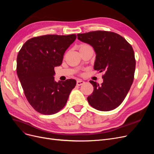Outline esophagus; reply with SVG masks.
<instances>
[{
    "mask_svg": "<svg viewBox=\"0 0 154 154\" xmlns=\"http://www.w3.org/2000/svg\"><path fill=\"white\" fill-rule=\"evenodd\" d=\"M84 83H85V82L83 80H78L76 82V85L78 86H80L83 84H84Z\"/></svg>",
    "mask_w": 154,
    "mask_h": 154,
    "instance_id": "34e87169",
    "label": "esophagus"
}]
</instances>
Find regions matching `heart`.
<instances>
[{
  "instance_id": "heart-1",
  "label": "heart",
  "mask_w": 154,
  "mask_h": 154,
  "mask_svg": "<svg viewBox=\"0 0 154 154\" xmlns=\"http://www.w3.org/2000/svg\"><path fill=\"white\" fill-rule=\"evenodd\" d=\"M91 48V46H89L88 45H87V44H82L80 45V48H79V49L80 50H83V49H87V48Z\"/></svg>"
}]
</instances>
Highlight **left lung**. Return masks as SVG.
Instances as JSON below:
<instances>
[{
    "mask_svg": "<svg viewBox=\"0 0 154 154\" xmlns=\"http://www.w3.org/2000/svg\"><path fill=\"white\" fill-rule=\"evenodd\" d=\"M77 36L79 40L94 48V69L104 72L101 85L90 81L94 91L87 97L88 103L100 111L115 109L125 100L134 81L136 60L132 47L113 32L96 31Z\"/></svg>",
    "mask_w": 154,
    "mask_h": 154,
    "instance_id": "left-lung-1",
    "label": "left lung"
}]
</instances>
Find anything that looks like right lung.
Masks as SVG:
<instances>
[{
    "mask_svg": "<svg viewBox=\"0 0 154 154\" xmlns=\"http://www.w3.org/2000/svg\"><path fill=\"white\" fill-rule=\"evenodd\" d=\"M76 38L69 35H48L32 38L22 45L17 59V73L29 104L38 112L51 115L66 105L76 81L54 80L66 51Z\"/></svg>",
    "mask_w": 154,
    "mask_h": 154,
    "instance_id": "add662e5",
    "label": "right lung"
}]
</instances>
